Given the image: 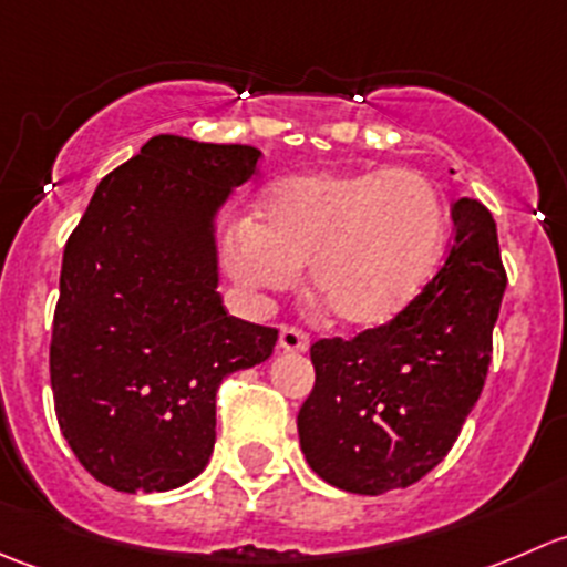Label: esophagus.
<instances>
[{
  "label": "esophagus",
  "mask_w": 567,
  "mask_h": 567,
  "mask_svg": "<svg viewBox=\"0 0 567 567\" xmlns=\"http://www.w3.org/2000/svg\"><path fill=\"white\" fill-rule=\"evenodd\" d=\"M279 348L288 353H305L310 348V334L299 326H282L279 329Z\"/></svg>",
  "instance_id": "1"
}]
</instances>
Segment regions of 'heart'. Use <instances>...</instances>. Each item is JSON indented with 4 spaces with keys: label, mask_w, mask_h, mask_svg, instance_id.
Masks as SVG:
<instances>
[{
    "label": "heart",
    "mask_w": 567,
    "mask_h": 567,
    "mask_svg": "<svg viewBox=\"0 0 567 567\" xmlns=\"http://www.w3.org/2000/svg\"><path fill=\"white\" fill-rule=\"evenodd\" d=\"M447 208L414 169L312 173L277 183L260 221L233 219L225 257L255 290H285L310 262L329 316L359 329L390 323L420 296L442 257Z\"/></svg>",
    "instance_id": "1"
}]
</instances>
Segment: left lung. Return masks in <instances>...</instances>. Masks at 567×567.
I'll return each mask as SVG.
<instances>
[{
  "instance_id": "1",
  "label": "left lung",
  "mask_w": 567,
  "mask_h": 567,
  "mask_svg": "<svg viewBox=\"0 0 567 567\" xmlns=\"http://www.w3.org/2000/svg\"><path fill=\"white\" fill-rule=\"evenodd\" d=\"M453 221L447 260L398 318L312 342L299 442L334 488L379 496L414 485L453 450L483 392L507 274L483 203L458 199Z\"/></svg>"
}]
</instances>
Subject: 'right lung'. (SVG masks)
Returning a JSON list of instances; mask_svg holds the SVG:
<instances>
[{"label": "right lung", "instance_id": "1", "mask_svg": "<svg viewBox=\"0 0 567 567\" xmlns=\"http://www.w3.org/2000/svg\"><path fill=\"white\" fill-rule=\"evenodd\" d=\"M260 151L158 134L95 188L62 255L49 373L65 442L99 483L169 491L214 453L216 392L277 329L216 290L214 216Z\"/></svg>", "mask_w": 567, "mask_h": 567}]
</instances>
